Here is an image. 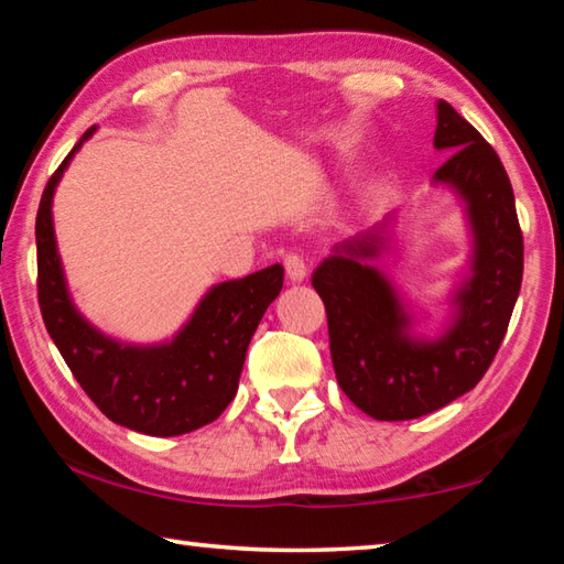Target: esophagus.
I'll use <instances>...</instances> for the list:
<instances>
[{
	"mask_svg": "<svg viewBox=\"0 0 564 564\" xmlns=\"http://www.w3.org/2000/svg\"><path fill=\"white\" fill-rule=\"evenodd\" d=\"M283 265H285V275H289V281H293V283H301V281H305V275H308V265H305L303 256H299V253L285 256Z\"/></svg>",
	"mask_w": 564,
	"mask_h": 564,
	"instance_id": "34e87169",
	"label": "esophagus"
}]
</instances>
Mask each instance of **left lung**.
Wrapping results in <instances>:
<instances>
[{"instance_id":"1","label":"left lung","mask_w":564,"mask_h":564,"mask_svg":"<svg viewBox=\"0 0 564 564\" xmlns=\"http://www.w3.org/2000/svg\"><path fill=\"white\" fill-rule=\"evenodd\" d=\"M435 111L433 147L447 161L431 184L455 194L470 234L441 328L420 333L413 305L376 265L395 251L398 212L333 246L313 273L338 386L376 420L427 415L480 383L520 295L522 234L502 161L451 104L437 101Z\"/></svg>"}]
</instances>
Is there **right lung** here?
<instances>
[{"mask_svg": "<svg viewBox=\"0 0 564 564\" xmlns=\"http://www.w3.org/2000/svg\"><path fill=\"white\" fill-rule=\"evenodd\" d=\"M91 127L54 171L36 212V271L44 326L66 366L104 415L129 431L171 437L204 427L231 403L248 343L283 289V265L212 285L174 336L127 343L84 318L66 283L56 248L52 204L76 151Z\"/></svg>", "mask_w": 564, "mask_h": 564, "instance_id": "obj_1", "label": "right lung"}]
</instances>
